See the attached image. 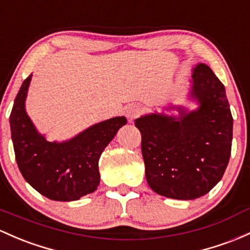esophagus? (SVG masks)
<instances>
[{"instance_id":"34e87169","label":"esophagus","mask_w":250,"mask_h":250,"mask_svg":"<svg viewBox=\"0 0 250 250\" xmlns=\"http://www.w3.org/2000/svg\"><path fill=\"white\" fill-rule=\"evenodd\" d=\"M125 116L128 117V120L133 121L142 114V110H141V108L138 105H129L125 108Z\"/></svg>"}]
</instances>
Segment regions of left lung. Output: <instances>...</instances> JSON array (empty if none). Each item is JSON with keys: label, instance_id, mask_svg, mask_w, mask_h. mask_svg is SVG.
<instances>
[{"label": "left lung", "instance_id": "1", "mask_svg": "<svg viewBox=\"0 0 250 250\" xmlns=\"http://www.w3.org/2000/svg\"><path fill=\"white\" fill-rule=\"evenodd\" d=\"M190 97L199 106L179 116L149 114L135 120L149 188L167 198L204 196L222 179L231 154L232 116L226 89L212 70L198 64Z\"/></svg>", "mask_w": 250, "mask_h": 250}]
</instances>
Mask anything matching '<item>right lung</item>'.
<instances>
[{
  "mask_svg": "<svg viewBox=\"0 0 250 250\" xmlns=\"http://www.w3.org/2000/svg\"><path fill=\"white\" fill-rule=\"evenodd\" d=\"M31 79L32 75L23 81L9 117L19 169L24 180L48 199L77 201L100 185V156L127 119L112 117L68 141L48 142L35 129L24 108Z\"/></svg>",
  "mask_w": 250,
  "mask_h": 250,
  "instance_id": "add662e5",
  "label": "right lung"
}]
</instances>
